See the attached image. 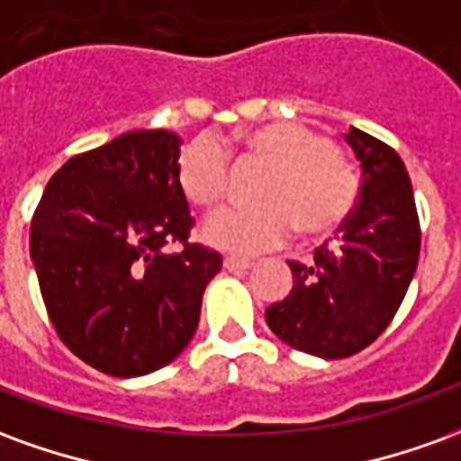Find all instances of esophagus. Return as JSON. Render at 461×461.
<instances>
[{"mask_svg": "<svg viewBox=\"0 0 461 461\" xmlns=\"http://www.w3.org/2000/svg\"><path fill=\"white\" fill-rule=\"evenodd\" d=\"M221 267H224V269H227V271H247V269H251V261L227 257V259L221 261Z\"/></svg>", "mask_w": 461, "mask_h": 461, "instance_id": "esophagus-1", "label": "esophagus"}]
</instances>
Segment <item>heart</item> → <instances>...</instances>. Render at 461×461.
Returning <instances> with one entry per match:
<instances>
[{"label":"heart","instance_id":"obj_1","mask_svg":"<svg viewBox=\"0 0 461 461\" xmlns=\"http://www.w3.org/2000/svg\"><path fill=\"white\" fill-rule=\"evenodd\" d=\"M251 158L269 162L261 180L257 207L221 210L204 224V241L230 254H261L281 247L294 227L309 237L329 234L353 210L356 175L333 142L294 121L264 122L240 135ZM230 182V158L220 140L200 135L177 158V187L197 207L224 200Z\"/></svg>","mask_w":461,"mask_h":461}]
</instances>
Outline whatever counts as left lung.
<instances>
[{
    "instance_id": "8db88e82",
    "label": "left lung",
    "mask_w": 461,
    "mask_h": 461,
    "mask_svg": "<svg viewBox=\"0 0 461 461\" xmlns=\"http://www.w3.org/2000/svg\"><path fill=\"white\" fill-rule=\"evenodd\" d=\"M343 138L360 162L356 210L333 244L313 251L311 264L289 261V296L267 309V323L284 343L326 360L356 356L387 329L420 259V220L405 162L357 128Z\"/></svg>"
}]
</instances>
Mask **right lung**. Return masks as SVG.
Listing matches in <instances>:
<instances>
[{"label": "right lung", "instance_id": "right-lung-1", "mask_svg": "<svg viewBox=\"0 0 461 461\" xmlns=\"http://www.w3.org/2000/svg\"><path fill=\"white\" fill-rule=\"evenodd\" d=\"M180 145L172 131L122 132L66 162L36 207L29 244L49 319L105 375H148L180 356L221 269L200 244L164 251L192 227Z\"/></svg>", "mask_w": 461, "mask_h": 461}]
</instances>
